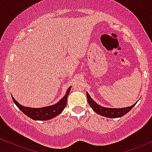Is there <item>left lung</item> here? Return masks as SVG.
I'll list each match as a JSON object with an SVG mask.
<instances>
[{"instance_id": "left-lung-1", "label": "left lung", "mask_w": 152, "mask_h": 152, "mask_svg": "<svg viewBox=\"0 0 152 152\" xmlns=\"http://www.w3.org/2000/svg\"><path fill=\"white\" fill-rule=\"evenodd\" d=\"M87 98H88V102L89 103L92 109L96 113L99 115H102V116H105L107 118H120L124 116L127 113L133 108V107L136 105L135 103L134 105H131V106L126 107V108H106V107H103L101 105H98L96 103L94 100L92 99L90 95L87 92Z\"/></svg>"}]
</instances>
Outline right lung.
Masks as SVG:
<instances>
[{
    "label": "right lung",
    "instance_id": "right-lung-1",
    "mask_svg": "<svg viewBox=\"0 0 152 152\" xmlns=\"http://www.w3.org/2000/svg\"><path fill=\"white\" fill-rule=\"evenodd\" d=\"M70 90L71 87H69L66 91L65 95L57 103H55L54 105H49V106L42 107V108H36L23 106L18 103L13 97H12V99L16 106L28 117L34 121H48L57 116L63 111V110L67 105V97L70 92Z\"/></svg>",
    "mask_w": 152,
    "mask_h": 152
}]
</instances>
